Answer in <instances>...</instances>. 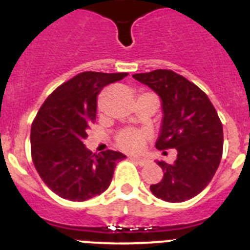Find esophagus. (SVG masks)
I'll list each match as a JSON object with an SVG mask.
<instances>
[{
  "label": "esophagus",
  "instance_id": "1",
  "mask_svg": "<svg viewBox=\"0 0 250 250\" xmlns=\"http://www.w3.org/2000/svg\"><path fill=\"white\" fill-rule=\"evenodd\" d=\"M131 160L135 161L136 164H139V165H140V167H144V165H146L147 163H149V159L140 158V156H132Z\"/></svg>",
  "mask_w": 250,
  "mask_h": 250
}]
</instances>
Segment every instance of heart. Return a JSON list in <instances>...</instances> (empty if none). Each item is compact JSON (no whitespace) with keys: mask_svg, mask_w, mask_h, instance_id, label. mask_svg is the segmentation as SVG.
Segmentation results:
<instances>
[{"mask_svg":"<svg viewBox=\"0 0 250 250\" xmlns=\"http://www.w3.org/2000/svg\"><path fill=\"white\" fill-rule=\"evenodd\" d=\"M147 132L143 130H125L118 136L119 146L127 151H138L143 147Z\"/></svg>","mask_w":250,"mask_h":250,"instance_id":"b5f03b06","label":"heart"}]
</instances>
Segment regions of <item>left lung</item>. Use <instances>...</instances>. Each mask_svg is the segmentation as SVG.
<instances>
[{
	"label": "left lung",
	"instance_id": "left-lung-1",
	"mask_svg": "<svg viewBox=\"0 0 250 250\" xmlns=\"http://www.w3.org/2000/svg\"><path fill=\"white\" fill-rule=\"evenodd\" d=\"M132 77L160 98L163 119L155 146L176 149L174 164L156 161L161 182L150 187L169 203L189 200L213 179L223 154V125L205 92L171 70H155Z\"/></svg>",
	"mask_w": 250,
	"mask_h": 250
}]
</instances>
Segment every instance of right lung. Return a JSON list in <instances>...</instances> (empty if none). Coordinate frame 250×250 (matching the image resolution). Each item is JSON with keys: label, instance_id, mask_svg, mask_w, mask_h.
Segmentation results:
<instances>
[{"label": "right lung", "instance_id": "add662e5", "mask_svg": "<svg viewBox=\"0 0 250 250\" xmlns=\"http://www.w3.org/2000/svg\"><path fill=\"white\" fill-rule=\"evenodd\" d=\"M125 72H83L59 86L46 99L31 126L35 167L51 190L63 199L83 202L100 195L111 183L123 152L92 154L83 144L96 120L98 95Z\"/></svg>", "mask_w": 250, "mask_h": 250}]
</instances>
